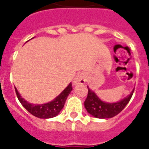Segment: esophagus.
Returning a JSON list of instances; mask_svg holds the SVG:
<instances>
[{
	"mask_svg": "<svg viewBox=\"0 0 149 149\" xmlns=\"http://www.w3.org/2000/svg\"><path fill=\"white\" fill-rule=\"evenodd\" d=\"M84 83H85V78H84V76L82 73L77 75L74 79H73V84L74 85H77V84H79Z\"/></svg>",
	"mask_w": 149,
	"mask_h": 149,
	"instance_id": "1",
	"label": "esophagus"
}]
</instances>
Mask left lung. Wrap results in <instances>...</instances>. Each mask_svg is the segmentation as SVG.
I'll use <instances>...</instances> for the list:
<instances>
[{
	"instance_id": "8db88e82",
	"label": "left lung",
	"mask_w": 149,
	"mask_h": 149,
	"mask_svg": "<svg viewBox=\"0 0 149 149\" xmlns=\"http://www.w3.org/2000/svg\"><path fill=\"white\" fill-rule=\"evenodd\" d=\"M88 89V96L84 101V107L86 110L89 114L92 116L98 118H113L125 108V107L130 102L131 97L133 95V91L131 92L130 95H129L125 99H123L121 101L114 103H109V102H102V100L99 99L94 91Z\"/></svg>"
}]
</instances>
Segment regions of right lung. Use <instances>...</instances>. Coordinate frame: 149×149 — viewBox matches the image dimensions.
<instances>
[{"mask_svg": "<svg viewBox=\"0 0 149 149\" xmlns=\"http://www.w3.org/2000/svg\"><path fill=\"white\" fill-rule=\"evenodd\" d=\"M72 89V84L70 83L68 87L53 101L45 104H38V105L27 102L24 98L20 96L17 89L15 88V90L19 101L29 113L39 118H50L53 117L57 116L59 114V112L61 111V109L63 108L66 99L69 93L71 92Z\"/></svg>", "mask_w": 149, "mask_h": 149, "instance_id": "add662e5", "label": "right lung"}]
</instances>
